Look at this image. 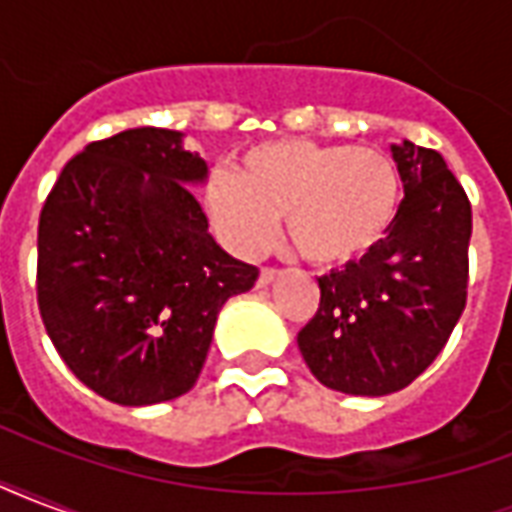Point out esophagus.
I'll list each match as a JSON object with an SVG mask.
<instances>
[{"label":"esophagus","instance_id":"34e87169","mask_svg":"<svg viewBox=\"0 0 512 512\" xmlns=\"http://www.w3.org/2000/svg\"><path fill=\"white\" fill-rule=\"evenodd\" d=\"M277 277H279L277 268H271V266L260 268V277H257V285H260V288H266V285H271V282H274V279H277Z\"/></svg>","mask_w":512,"mask_h":512}]
</instances>
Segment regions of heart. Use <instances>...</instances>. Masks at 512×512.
<instances>
[{
	"label": "heart",
	"instance_id": "obj_1",
	"mask_svg": "<svg viewBox=\"0 0 512 512\" xmlns=\"http://www.w3.org/2000/svg\"><path fill=\"white\" fill-rule=\"evenodd\" d=\"M400 194V172L381 150L282 139L252 147L238 175H211L205 208L238 255L266 252L285 219L290 246L307 263L343 266L384 241Z\"/></svg>",
	"mask_w": 512,
	"mask_h": 512
}]
</instances>
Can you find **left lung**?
Instances as JSON below:
<instances>
[{"instance_id":"8db88e82","label":"left lung","mask_w":512,"mask_h":512,"mask_svg":"<svg viewBox=\"0 0 512 512\" xmlns=\"http://www.w3.org/2000/svg\"><path fill=\"white\" fill-rule=\"evenodd\" d=\"M406 197L384 241L318 279L299 351L323 386L389 395L441 354L466 307L472 205L441 153L392 145Z\"/></svg>"}]
</instances>
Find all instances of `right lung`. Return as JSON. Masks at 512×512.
Returning <instances> with one entry per match:
<instances>
[{"instance_id": "1", "label": "right lung", "mask_w": 512, "mask_h": 512, "mask_svg": "<svg viewBox=\"0 0 512 512\" xmlns=\"http://www.w3.org/2000/svg\"><path fill=\"white\" fill-rule=\"evenodd\" d=\"M180 136L147 126L90 142L40 211L43 326L73 376L120 406L189 392L224 301L257 279L208 233L189 189L208 164Z\"/></svg>"}]
</instances>
